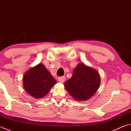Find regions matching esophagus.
<instances>
[{
	"instance_id": "obj_1",
	"label": "esophagus",
	"mask_w": 131,
	"mask_h": 131,
	"mask_svg": "<svg viewBox=\"0 0 131 131\" xmlns=\"http://www.w3.org/2000/svg\"><path fill=\"white\" fill-rule=\"evenodd\" d=\"M58 81L61 83H63L64 81L65 80V77H59L58 78Z\"/></svg>"
}]
</instances>
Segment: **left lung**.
<instances>
[{
    "label": "left lung",
    "mask_w": 131,
    "mask_h": 131,
    "mask_svg": "<svg viewBox=\"0 0 131 131\" xmlns=\"http://www.w3.org/2000/svg\"><path fill=\"white\" fill-rule=\"evenodd\" d=\"M64 85L75 100L86 101L98 90L100 85V75L95 69L80 63L74 69L73 76Z\"/></svg>",
    "instance_id": "8db88e82"
}]
</instances>
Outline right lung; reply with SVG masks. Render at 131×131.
<instances>
[{
	"label": "right lung",
	"instance_id": "1",
	"mask_svg": "<svg viewBox=\"0 0 131 131\" xmlns=\"http://www.w3.org/2000/svg\"><path fill=\"white\" fill-rule=\"evenodd\" d=\"M57 81L43 63L30 69L25 73L23 84L27 93L35 99L45 96Z\"/></svg>",
	"mask_w": 131,
	"mask_h": 131
}]
</instances>
